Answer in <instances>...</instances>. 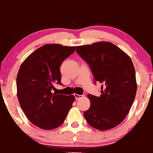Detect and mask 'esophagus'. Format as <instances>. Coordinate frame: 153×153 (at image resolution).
<instances>
[{
  "mask_svg": "<svg viewBox=\"0 0 153 153\" xmlns=\"http://www.w3.org/2000/svg\"><path fill=\"white\" fill-rule=\"evenodd\" d=\"M74 96H75V99L78 100H79L80 98H81L82 96H83V95H81V94H74Z\"/></svg>",
  "mask_w": 153,
  "mask_h": 153,
  "instance_id": "obj_1",
  "label": "esophagus"
}]
</instances>
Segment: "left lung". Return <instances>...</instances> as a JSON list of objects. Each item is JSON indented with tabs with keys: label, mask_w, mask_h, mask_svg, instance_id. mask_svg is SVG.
<instances>
[{
	"label": "left lung",
	"mask_w": 153,
	"mask_h": 153,
	"mask_svg": "<svg viewBox=\"0 0 153 153\" xmlns=\"http://www.w3.org/2000/svg\"><path fill=\"white\" fill-rule=\"evenodd\" d=\"M76 52L89 65L94 83H102L100 97L88 94L91 105L83 112L85 119L100 131L111 129L125 120L136 97L137 85L133 62L111 42L78 46Z\"/></svg>",
	"instance_id": "obj_1"
}]
</instances>
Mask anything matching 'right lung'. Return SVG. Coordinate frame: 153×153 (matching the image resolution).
<instances>
[{
    "instance_id": "add662e5",
    "label": "right lung",
    "mask_w": 153,
    "mask_h": 153,
    "mask_svg": "<svg viewBox=\"0 0 153 153\" xmlns=\"http://www.w3.org/2000/svg\"><path fill=\"white\" fill-rule=\"evenodd\" d=\"M76 47L48 44L22 62L17 76L19 102L29 121L42 129L52 130L64 123L75 101L74 95L52 93L60 84V67Z\"/></svg>"
}]
</instances>
